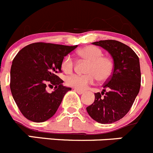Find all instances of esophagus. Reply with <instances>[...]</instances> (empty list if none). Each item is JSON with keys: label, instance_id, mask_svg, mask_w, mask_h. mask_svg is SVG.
Returning <instances> with one entry per match:
<instances>
[{"label": "esophagus", "instance_id": "esophagus-1", "mask_svg": "<svg viewBox=\"0 0 153 153\" xmlns=\"http://www.w3.org/2000/svg\"><path fill=\"white\" fill-rule=\"evenodd\" d=\"M75 91L78 93V94H84V91H81V90H78V89H75Z\"/></svg>", "mask_w": 153, "mask_h": 153}]
</instances>
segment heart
<instances>
[{
	"mask_svg": "<svg viewBox=\"0 0 153 153\" xmlns=\"http://www.w3.org/2000/svg\"><path fill=\"white\" fill-rule=\"evenodd\" d=\"M77 53L81 58L88 61L87 74H73L68 76L65 79V83L68 86L75 89L85 90L88 85H92L96 79L105 81L112 76L114 69L113 61L110 57L102 56V51L100 48L89 45L78 50ZM74 65L75 61L69 54L65 56L62 61V68L65 72L72 71Z\"/></svg>",
	"mask_w": 153,
	"mask_h": 153,
	"instance_id": "obj_1",
	"label": "heart"
}]
</instances>
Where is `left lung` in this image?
I'll use <instances>...</instances> for the list:
<instances>
[{"label": "left lung", "mask_w": 153, "mask_h": 153, "mask_svg": "<svg viewBox=\"0 0 153 153\" xmlns=\"http://www.w3.org/2000/svg\"><path fill=\"white\" fill-rule=\"evenodd\" d=\"M92 44L110 53L114 69L112 76L103 85L102 93L94 94V102L87 107V112L99 123H113L129 112L140 91L141 73L139 57L128 45L115 40ZM105 89L108 90L107 92ZM102 95H104L103 98Z\"/></svg>", "instance_id": "left-lung-1"}]
</instances>
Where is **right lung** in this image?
<instances>
[{"mask_svg":"<svg viewBox=\"0 0 153 153\" xmlns=\"http://www.w3.org/2000/svg\"><path fill=\"white\" fill-rule=\"evenodd\" d=\"M78 47L38 42L28 44L14 57L10 69V90L22 115L35 122H45L59 108L72 88L62 85L56 74L64 57ZM48 85L55 86L48 93Z\"/></svg>","mask_w":153,"mask_h":153,"instance_id":"right-lung-1","label":"right lung"}]
</instances>
